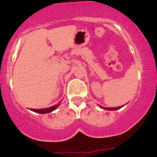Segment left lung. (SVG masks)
<instances>
[{"label": "left lung", "instance_id": "1", "mask_svg": "<svg viewBox=\"0 0 157 157\" xmlns=\"http://www.w3.org/2000/svg\"><path fill=\"white\" fill-rule=\"evenodd\" d=\"M121 106H119V107H115V108H105V109H106V110H117V109H120Z\"/></svg>", "mask_w": 157, "mask_h": 157}]
</instances>
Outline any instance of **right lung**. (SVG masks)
I'll list each match as a JSON object with an SVG mask.
<instances>
[{"label":"right lung","mask_w":157,"mask_h":157,"mask_svg":"<svg viewBox=\"0 0 157 157\" xmlns=\"http://www.w3.org/2000/svg\"><path fill=\"white\" fill-rule=\"evenodd\" d=\"M60 105V102H58L57 105H54V106H52V107H49V108H46V109H31L32 111H33V112H38V113H40V114H45V113H49V112H52V111L55 110L57 108H58V106H59Z\"/></svg>","instance_id":"add662e5"}]
</instances>
